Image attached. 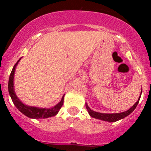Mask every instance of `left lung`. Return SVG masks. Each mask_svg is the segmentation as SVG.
Wrapping results in <instances>:
<instances>
[{
	"label": "left lung",
	"mask_w": 151,
	"mask_h": 151,
	"mask_svg": "<svg viewBox=\"0 0 151 151\" xmlns=\"http://www.w3.org/2000/svg\"><path fill=\"white\" fill-rule=\"evenodd\" d=\"M142 94V91L140 96H139V99H138L137 101L133 105V106L130 108L129 109H128L127 111H125V112H121V113H101V112H97L95 111L92 110L89 106H88V104H85V106H86L87 109H88V112L89 113V115H91L92 118H96V119L101 120V121H108V122H115V121H118L119 120L123 119V118H126V116H128L129 115H130L132 112L135 109V108L137 106L138 103H139V99H140Z\"/></svg>",
	"instance_id": "obj_1"
}]
</instances>
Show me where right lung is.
Returning <instances> with one entry per match:
<instances>
[{"label":"right lung","instance_id":"obj_1","mask_svg":"<svg viewBox=\"0 0 151 151\" xmlns=\"http://www.w3.org/2000/svg\"><path fill=\"white\" fill-rule=\"evenodd\" d=\"M21 58L18 60V61L15 63L14 66L12 71L11 72L9 80V93L10 94V96L12 98V101H13L14 104L16 106V107L24 114L26 115L27 117L30 118H33V119H39V118H50V117L55 116L57 115L58 112H59L61 106H63V99H64V95L62 97V99L60 102L55 106H53L52 108H49V109H46V108H39V107H35V106H28V105L23 104L19 99L17 98V95L15 94L14 92V75L15 72V68H16L17 65L18 64L19 61L20 60Z\"/></svg>","mask_w":151,"mask_h":151}]
</instances>
